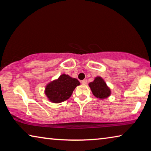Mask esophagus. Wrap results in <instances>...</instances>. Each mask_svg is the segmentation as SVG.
Returning <instances> with one entry per match:
<instances>
[{
	"label": "esophagus",
	"instance_id": "1",
	"mask_svg": "<svg viewBox=\"0 0 151 151\" xmlns=\"http://www.w3.org/2000/svg\"><path fill=\"white\" fill-rule=\"evenodd\" d=\"M81 83L82 84H84V85H86V84L87 83V80H86V79H85V80L82 81H81Z\"/></svg>",
	"mask_w": 151,
	"mask_h": 151
}]
</instances>
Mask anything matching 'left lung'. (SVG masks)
<instances>
[{"label": "left lung", "mask_w": 151, "mask_h": 151, "mask_svg": "<svg viewBox=\"0 0 151 151\" xmlns=\"http://www.w3.org/2000/svg\"><path fill=\"white\" fill-rule=\"evenodd\" d=\"M92 93L97 99H105L111 94V90L107 86L105 81L101 76H96L94 81L88 84Z\"/></svg>", "instance_id": "obj_1"}]
</instances>
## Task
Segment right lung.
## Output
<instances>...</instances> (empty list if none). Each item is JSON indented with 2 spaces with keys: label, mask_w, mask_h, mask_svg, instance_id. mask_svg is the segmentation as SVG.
<instances>
[{
  "label": "right lung",
  "mask_w": 151,
  "mask_h": 151,
  "mask_svg": "<svg viewBox=\"0 0 151 151\" xmlns=\"http://www.w3.org/2000/svg\"><path fill=\"white\" fill-rule=\"evenodd\" d=\"M80 85V82L76 78L62 74L57 79L46 85L45 94L51 103H60L69 99L73 91Z\"/></svg>",
  "instance_id": "right-lung-1"
}]
</instances>
